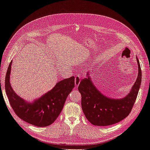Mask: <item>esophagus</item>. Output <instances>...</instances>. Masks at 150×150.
Wrapping results in <instances>:
<instances>
[{
    "mask_svg": "<svg viewBox=\"0 0 150 150\" xmlns=\"http://www.w3.org/2000/svg\"><path fill=\"white\" fill-rule=\"evenodd\" d=\"M81 81V77L78 75L75 78V85L76 86H78Z\"/></svg>",
    "mask_w": 150,
    "mask_h": 150,
    "instance_id": "obj_1",
    "label": "esophagus"
}]
</instances>
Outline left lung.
<instances>
[{"instance_id":"left-lung-1","label":"left lung","mask_w":150,"mask_h":150,"mask_svg":"<svg viewBox=\"0 0 150 150\" xmlns=\"http://www.w3.org/2000/svg\"><path fill=\"white\" fill-rule=\"evenodd\" d=\"M138 75L130 93L122 99H112L102 95L95 87L91 79H82L78 86L81 95V107L85 117L94 125L107 126L119 122L132 110L141 82V69L137 58Z\"/></svg>"}]
</instances>
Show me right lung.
Returning a JSON list of instances; mask_svg holds the SVG:
<instances>
[{"label": "right lung", "instance_id": "obj_1", "mask_svg": "<svg viewBox=\"0 0 150 150\" xmlns=\"http://www.w3.org/2000/svg\"><path fill=\"white\" fill-rule=\"evenodd\" d=\"M12 61L6 76L5 88L12 108L20 119L37 127L50 125L59 117L67 96L74 87V77L63 79L33 103H28L16 94L10 84Z\"/></svg>", "mask_w": 150, "mask_h": 150}]
</instances>
